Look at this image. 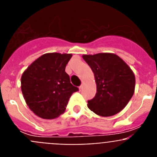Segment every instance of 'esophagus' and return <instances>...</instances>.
<instances>
[{"label":"esophagus","instance_id":"34e87169","mask_svg":"<svg viewBox=\"0 0 157 157\" xmlns=\"http://www.w3.org/2000/svg\"><path fill=\"white\" fill-rule=\"evenodd\" d=\"M82 88H83V84H82V85L79 86V90H82Z\"/></svg>","mask_w":157,"mask_h":157}]
</instances>
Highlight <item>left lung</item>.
<instances>
[{
  "instance_id": "obj_1",
  "label": "left lung",
  "mask_w": 157,
  "mask_h": 157,
  "mask_svg": "<svg viewBox=\"0 0 157 157\" xmlns=\"http://www.w3.org/2000/svg\"><path fill=\"white\" fill-rule=\"evenodd\" d=\"M94 74L97 93L88 101V108L95 114L108 117L121 112L132 98L135 76L130 67L116 54L102 52L83 55Z\"/></svg>"
}]
</instances>
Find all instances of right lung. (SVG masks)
Wrapping results in <instances>:
<instances>
[{"mask_svg":"<svg viewBox=\"0 0 157 157\" xmlns=\"http://www.w3.org/2000/svg\"><path fill=\"white\" fill-rule=\"evenodd\" d=\"M72 55L49 52L35 59L22 75L21 90L29 109L38 117L53 120L63 114L72 94L65 67Z\"/></svg>","mask_w":157,"mask_h":157,"instance_id":"obj_1","label":"right lung"}]
</instances>
